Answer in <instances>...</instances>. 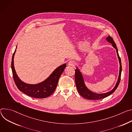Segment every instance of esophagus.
<instances>
[{"label": "esophagus", "mask_w": 132, "mask_h": 132, "mask_svg": "<svg viewBox=\"0 0 132 132\" xmlns=\"http://www.w3.org/2000/svg\"><path fill=\"white\" fill-rule=\"evenodd\" d=\"M68 65L71 66V67H74L76 64V62L73 60H71L68 62Z\"/></svg>", "instance_id": "esophagus-1"}]
</instances>
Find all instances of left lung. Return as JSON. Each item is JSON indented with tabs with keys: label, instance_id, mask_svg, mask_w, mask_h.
Returning a JSON list of instances; mask_svg holds the SVG:
<instances>
[{
	"label": "left lung",
	"instance_id": "left-lung-1",
	"mask_svg": "<svg viewBox=\"0 0 132 132\" xmlns=\"http://www.w3.org/2000/svg\"><path fill=\"white\" fill-rule=\"evenodd\" d=\"M106 40L108 42H110L112 44V46L116 49L117 55H118L119 61L120 63V71H119V78L118 79V81H117L115 86H114V88L110 91L105 93H94L88 89L87 88L86 86L84 81L83 75L82 74L81 72L80 71V70L78 68V67H76V69L75 70V81H76V84L77 90L79 93V94L83 97L89 99V100H99L105 98L106 97H108V96L112 94L117 89V87H118L120 80H121V72H122V65H121V58L119 55L118 53V50L116 47V45L114 41L113 38L109 36L106 38Z\"/></svg>",
	"mask_w": 132,
	"mask_h": 132
}]
</instances>
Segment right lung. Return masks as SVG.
<instances>
[{
    "label": "right lung",
    "instance_id": "right-lung-1",
    "mask_svg": "<svg viewBox=\"0 0 132 132\" xmlns=\"http://www.w3.org/2000/svg\"><path fill=\"white\" fill-rule=\"evenodd\" d=\"M16 48L12 57L11 69L13 80L18 89L26 95L34 98H43L51 95L56 89L58 80L66 67V63L56 68L45 81L35 84H28L19 79L14 69L13 59Z\"/></svg>",
    "mask_w": 132,
    "mask_h": 132
}]
</instances>
